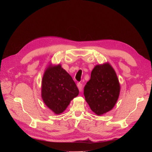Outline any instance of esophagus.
<instances>
[{"label": "esophagus", "mask_w": 152, "mask_h": 152, "mask_svg": "<svg viewBox=\"0 0 152 152\" xmlns=\"http://www.w3.org/2000/svg\"><path fill=\"white\" fill-rule=\"evenodd\" d=\"M77 88H78L79 92H81V91H82V84L80 83H77Z\"/></svg>", "instance_id": "esophagus-1"}]
</instances>
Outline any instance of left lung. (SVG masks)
<instances>
[{
  "mask_svg": "<svg viewBox=\"0 0 152 152\" xmlns=\"http://www.w3.org/2000/svg\"><path fill=\"white\" fill-rule=\"evenodd\" d=\"M119 92L120 84L116 72L108 63L94 67L84 89L87 103L93 112L99 116L112 110Z\"/></svg>",
  "mask_w": 152,
  "mask_h": 152,
  "instance_id": "obj_1",
  "label": "left lung"
}]
</instances>
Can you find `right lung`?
<instances>
[{"instance_id": "obj_1", "label": "right lung", "mask_w": 152, "mask_h": 152, "mask_svg": "<svg viewBox=\"0 0 152 152\" xmlns=\"http://www.w3.org/2000/svg\"><path fill=\"white\" fill-rule=\"evenodd\" d=\"M78 94L73 78L61 65L48 66L42 77L41 87V97L48 108L55 114H60Z\"/></svg>"}]
</instances>
